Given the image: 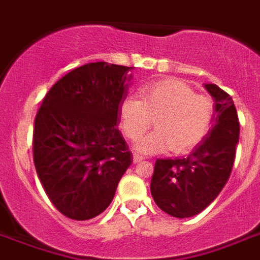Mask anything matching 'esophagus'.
<instances>
[{"label":"esophagus","mask_w":260,"mask_h":260,"mask_svg":"<svg viewBox=\"0 0 260 260\" xmlns=\"http://www.w3.org/2000/svg\"><path fill=\"white\" fill-rule=\"evenodd\" d=\"M143 160V156H140L139 154H134V162L135 163H139Z\"/></svg>","instance_id":"34e87169"}]
</instances>
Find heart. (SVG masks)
<instances>
[{
  "label": "heart",
  "mask_w": 260,
  "mask_h": 260,
  "mask_svg": "<svg viewBox=\"0 0 260 260\" xmlns=\"http://www.w3.org/2000/svg\"><path fill=\"white\" fill-rule=\"evenodd\" d=\"M140 97L126 95L120 104V120L124 132L139 140L150 126H158L136 144L142 154H158L173 150L183 154L205 139L213 122L214 108L209 97L194 94L179 79H163L140 90Z\"/></svg>",
  "instance_id": "obj_1"
}]
</instances>
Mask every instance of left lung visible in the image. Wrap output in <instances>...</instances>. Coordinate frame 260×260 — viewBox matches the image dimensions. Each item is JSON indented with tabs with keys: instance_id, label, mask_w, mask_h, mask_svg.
<instances>
[{
	"instance_id": "obj_1",
	"label": "left lung",
	"mask_w": 260,
	"mask_h": 260,
	"mask_svg": "<svg viewBox=\"0 0 260 260\" xmlns=\"http://www.w3.org/2000/svg\"><path fill=\"white\" fill-rule=\"evenodd\" d=\"M213 100V122L205 139L187 158L158 159L151 179L156 205L173 217L201 213L228 182L239 143L234 100L214 83L204 85Z\"/></svg>"
}]
</instances>
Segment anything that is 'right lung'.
Wrapping results in <instances>:
<instances>
[{
    "label": "right lung",
    "mask_w": 260,
    "mask_h": 260,
    "mask_svg": "<svg viewBox=\"0 0 260 260\" xmlns=\"http://www.w3.org/2000/svg\"><path fill=\"white\" fill-rule=\"evenodd\" d=\"M134 67L87 63L60 78L36 114L34 160L55 208L90 220L110 205L132 152L118 131Z\"/></svg>",
    "instance_id": "1"
}]
</instances>
